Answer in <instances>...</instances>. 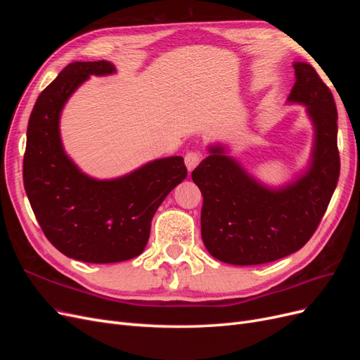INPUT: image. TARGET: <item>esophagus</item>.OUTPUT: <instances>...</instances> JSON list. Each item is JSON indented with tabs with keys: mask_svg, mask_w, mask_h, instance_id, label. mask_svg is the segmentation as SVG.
I'll return each mask as SVG.
<instances>
[{
	"mask_svg": "<svg viewBox=\"0 0 360 360\" xmlns=\"http://www.w3.org/2000/svg\"><path fill=\"white\" fill-rule=\"evenodd\" d=\"M200 162H201V155L198 151H189V153H186V156H184V163H186L189 172L197 168Z\"/></svg>",
	"mask_w": 360,
	"mask_h": 360,
	"instance_id": "34e87169",
	"label": "esophagus"
}]
</instances>
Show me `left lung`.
Listing matches in <instances>:
<instances>
[{
    "mask_svg": "<svg viewBox=\"0 0 360 360\" xmlns=\"http://www.w3.org/2000/svg\"><path fill=\"white\" fill-rule=\"evenodd\" d=\"M288 102L307 105L315 139L308 171L271 189L210 146L192 171L202 193L201 237L210 255L236 266L264 264L304 246L317 230L340 177L338 112L332 91L308 63H294Z\"/></svg>",
    "mask_w": 360,
    "mask_h": 360,
    "instance_id": "1",
    "label": "left lung"
}]
</instances>
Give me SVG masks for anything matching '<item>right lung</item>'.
<instances>
[{
	"instance_id": "right-lung-1",
	"label": "right lung",
	"mask_w": 360,
	"mask_h": 360,
	"mask_svg": "<svg viewBox=\"0 0 360 360\" xmlns=\"http://www.w3.org/2000/svg\"><path fill=\"white\" fill-rule=\"evenodd\" d=\"M115 72L110 61L64 68L32 108L24 155V186L48 240L85 263H120L143 252L151 219L167 195L188 176L181 156L163 158L114 180L91 179L63 148L60 115L90 75Z\"/></svg>"
}]
</instances>
